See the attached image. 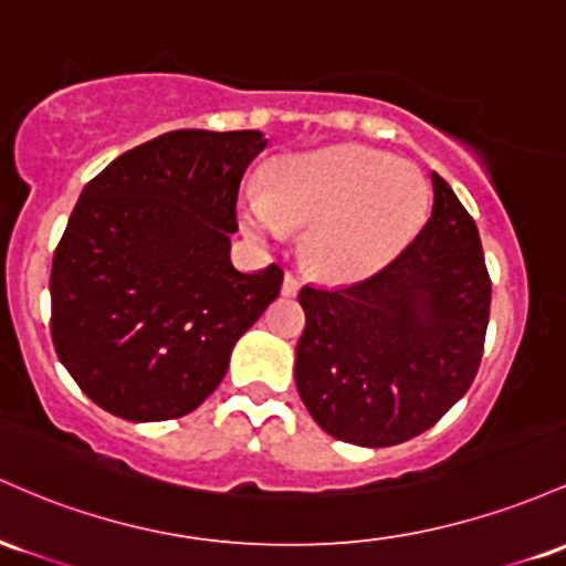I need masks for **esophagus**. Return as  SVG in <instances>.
Masks as SVG:
<instances>
[{
	"instance_id": "1",
	"label": "esophagus",
	"mask_w": 566,
	"mask_h": 566,
	"mask_svg": "<svg viewBox=\"0 0 566 566\" xmlns=\"http://www.w3.org/2000/svg\"><path fill=\"white\" fill-rule=\"evenodd\" d=\"M300 289H302V281L296 275H291V272H285V277H283V296H296L300 294Z\"/></svg>"
}]
</instances>
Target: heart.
<instances>
[{
  "label": "heart",
  "mask_w": 566,
  "mask_h": 566,
  "mask_svg": "<svg viewBox=\"0 0 566 566\" xmlns=\"http://www.w3.org/2000/svg\"><path fill=\"white\" fill-rule=\"evenodd\" d=\"M430 213V184L409 160L339 144L291 157L245 195L240 224L253 240L307 230V259L332 281H360L409 249Z\"/></svg>",
  "instance_id": "b5f03b06"
}]
</instances>
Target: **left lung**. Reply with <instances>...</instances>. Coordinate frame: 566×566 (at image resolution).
<instances>
[{"mask_svg":"<svg viewBox=\"0 0 566 566\" xmlns=\"http://www.w3.org/2000/svg\"><path fill=\"white\" fill-rule=\"evenodd\" d=\"M401 256L345 289L304 285L296 390L313 420L355 447L424 433L473 385L492 283L471 213L447 181Z\"/></svg>","mask_w":566,"mask_h":566,"instance_id":"1","label":"left lung"}]
</instances>
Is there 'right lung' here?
<instances>
[{"mask_svg":"<svg viewBox=\"0 0 566 566\" xmlns=\"http://www.w3.org/2000/svg\"><path fill=\"white\" fill-rule=\"evenodd\" d=\"M259 130H170L82 189L50 272V332L91 401L130 422L189 415L281 294L277 264L234 270L240 179Z\"/></svg>","mask_w":566,"mask_h":566,"instance_id":"right-lung-1","label":"right lung"}]
</instances>
